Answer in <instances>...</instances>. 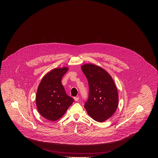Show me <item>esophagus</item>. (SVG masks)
I'll return each instance as SVG.
<instances>
[{"label": "esophagus", "mask_w": 158, "mask_h": 158, "mask_svg": "<svg viewBox=\"0 0 158 158\" xmlns=\"http://www.w3.org/2000/svg\"><path fill=\"white\" fill-rule=\"evenodd\" d=\"M79 99V98L78 97H74V99L75 100V101H78Z\"/></svg>", "instance_id": "esophagus-1"}]
</instances>
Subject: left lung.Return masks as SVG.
I'll return each instance as SVG.
<instances>
[{"label": "left lung", "mask_w": 158, "mask_h": 158, "mask_svg": "<svg viewBox=\"0 0 158 158\" xmlns=\"http://www.w3.org/2000/svg\"><path fill=\"white\" fill-rule=\"evenodd\" d=\"M81 69L89 85V97L85 108L94 120L103 122L111 117L117 108L118 95L116 86L111 76L99 66L86 64Z\"/></svg>", "instance_id": "8db88e82"}]
</instances>
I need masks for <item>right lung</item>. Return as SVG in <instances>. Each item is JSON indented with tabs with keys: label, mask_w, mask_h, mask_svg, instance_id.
Instances as JSON below:
<instances>
[{
	"label": "right lung",
	"mask_w": 158,
	"mask_h": 158,
	"mask_svg": "<svg viewBox=\"0 0 158 158\" xmlns=\"http://www.w3.org/2000/svg\"><path fill=\"white\" fill-rule=\"evenodd\" d=\"M68 70L67 68L53 69L43 77L38 86L37 107L39 113L47 120H59L74 102L66 94L61 82Z\"/></svg>",
	"instance_id": "right-lung-1"
}]
</instances>
